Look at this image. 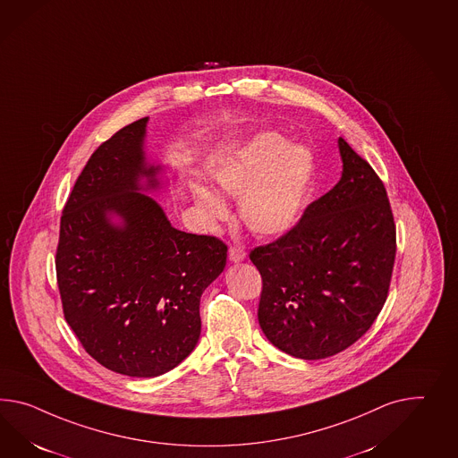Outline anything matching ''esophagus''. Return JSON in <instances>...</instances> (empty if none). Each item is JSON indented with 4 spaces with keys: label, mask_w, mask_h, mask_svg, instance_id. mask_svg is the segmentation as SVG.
Segmentation results:
<instances>
[{
    "label": "esophagus",
    "mask_w": 458,
    "mask_h": 458,
    "mask_svg": "<svg viewBox=\"0 0 458 458\" xmlns=\"http://www.w3.org/2000/svg\"><path fill=\"white\" fill-rule=\"evenodd\" d=\"M246 259V252L242 247H231L229 249V260L231 262H242Z\"/></svg>",
    "instance_id": "esophagus-1"
}]
</instances>
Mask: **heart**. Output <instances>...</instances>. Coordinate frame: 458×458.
I'll use <instances>...</instances> for the list:
<instances>
[{"label":"heart","instance_id":"heart-1","mask_svg":"<svg viewBox=\"0 0 458 458\" xmlns=\"http://www.w3.org/2000/svg\"><path fill=\"white\" fill-rule=\"evenodd\" d=\"M225 196L239 198L242 223L262 237L285 234L299 223L314 177L312 153L276 132H259L211 171ZM192 196L204 223L227 217V206L211 189L194 184Z\"/></svg>","mask_w":458,"mask_h":458}]
</instances>
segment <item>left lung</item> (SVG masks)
<instances>
[{
	"label": "left lung",
	"instance_id": "obj_1",
	"mask_svg": "<svg viewBox=\"0 0 458 458\" xmlns=\"http://www.w3.org/2000/svg\"><path fill=\"white\" fill-rule=\"evenodd\" d=\"M342 177L301 221L250 260L262 277L259 326L282 352L318 360L345 351L387 299L395 224L376 171L339 138Z\"/></svg>",
	"mask_w": 458,
	"mask_h": 458
}]
</instances>
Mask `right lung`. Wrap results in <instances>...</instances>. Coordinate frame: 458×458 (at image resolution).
Returning <instances> with one entry per match:
<instances>
[{
    "label": "right lung",
    "instance_id": "1",
    "mask_svg": "<svg viewBox=\"0 0 458 458\" xmlns=\"http://www.w3.org/2000/svg\"><path fill=\"white\" fill-rule=\"evenodd\" d=\"M149 118L103 142L66 202L56 252L64 318L86 352L123 376H163L194 351L200 295L225 267L212 235L173 227L144 194L165 186L146 157Z\"/></svg>",
    "mask_w": 458,
    "mask_h": 458
}]
</instances>
